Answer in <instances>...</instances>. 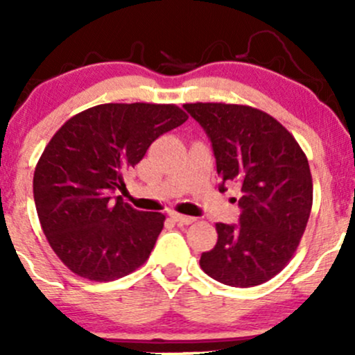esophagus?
<instances>
[{
	"label": "esophagus",
	"mask_w": 355,
	"mask_h": 355,
	"mask_svg": "<svg viewBox=\"0 0 355 355\" xmlns=\"http://www.w3.org/2000/svg\"><path fill=\"white\" fill-rule=\"evenodd\" d=\"M170 217H172L175 222L178 223H185V225H190V223L195 222L193 217H189V215H182V214H177V211H172L170 214Z\"/></svg>",
	"instance_id": "34e87169"
}]
</instances>
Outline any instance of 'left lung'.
Here are the masks:
<instances>
[{"label":"left lung","mask_w":355,"mask_h":355,"mask_svg":"<svg viewBox=\"0 0 355 355\" xmlns=\"http://www.w3.org/2000/svg\"><path fill=\"white\" fill-rule=\"evenodd\" d=\"M214 148L220 190L240 187L237 225L217 223L218 240L203 252L207 275L254 287L279 274L295 254L312 209V175L295 138L274 116L245 105L187 103Z\"/></svg>","instance_id":"8db88e82"}]
</instances>
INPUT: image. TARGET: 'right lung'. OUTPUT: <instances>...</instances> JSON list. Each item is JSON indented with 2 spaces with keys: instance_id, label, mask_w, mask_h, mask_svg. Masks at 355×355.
<instances>
[{
  "instance_id": "add662e5",
  "label": "right lung",
  "mask_w": 355,
  "mask_h": 355,
  "mask_svg": "<svg viewBox=\"0 0 355 355\" xmlns=\"http://www.w3.org/2000/svg\"><path fill=\"white\" fill-rule=\"evenodd\" d=\"M187 118L177 105L105 103L53 135L35 168V205L53 252L73 274L110 282L146 262L165 215L135 210L115 193L148 146Z\"/></svg>"
}]
</instances>
